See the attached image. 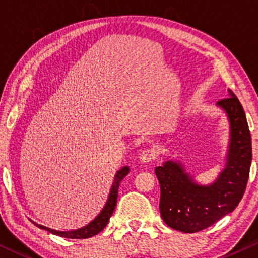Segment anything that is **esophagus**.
Segmentation results:
<instances>
[{
    "mask_svg": "<svg viewBox=\"0 0 258 258\" xmlns=\"http://www.w3.org/2000/svg\"><path fill=\"white\" fill-rule=\"evenodd\" d=\"M155 157H156V150L155 149H146L140 154V161L142 163H149Z\"/></svg>",
    "mask_w": 258,
    "mask_h": 258,
    "instance_id": "obj_1",
    "label": "esophagus"
}]
</instances>
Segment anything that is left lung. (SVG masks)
<instances>
[{"label":"left lung","mask_w":258,"mask_h":258,"mask_svg":"<svg viewBox=\"0 0 258 258\" xmlns=\"http://www.w3.org/2000/svg\"><path fill=\"white\" fill-rule=\"evenodd\" d=\"M229 124L224 167L213 182L202 184L184 162L165 156L155 169L161 185L160 213L168 227L182 232L203 230L232 213L242 200L251 164V136L238 98L228 89L218 101Z\"/></svg>","instance_id":"obj_1"}]
</instances>
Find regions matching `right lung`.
I'll list each match as a JSON object with an SVG mask.
<instances>
[{"instance_id": "right-lung-1", "label": "right lung", "mask_w": 258, "mask_h": 258, "mask_svg": "<svg viewBox=\"0 0 258 258\" xmlns=\"http://www.w3.org/2000/svg\"><path fill=\"white\" fill-rule=\"evenodd\" d=\"M129 171H130V169L128 165H124V167L119 169V170H117V172L115 174L114 182H112V184H111L110 191H109L108 199H107V201H105L104 207L102 208L100 214H98L97 216L90 222V223L84 225V227L75 229V230L61 231V230H55V229L44 227V225L38 224L34 221H31V222H33V223L40 229H43V230H45V231H49V232H51V234L61 236V237H64V238L84 239V238L93 237V236L97 235L98 232H101L105 227H107L108 222H109V220H110L111 215L115 210L116 203H117L119 183H121L122 179L129 174Z\"/></svg>"}]
</instances>
